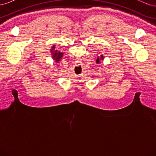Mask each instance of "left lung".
Masks as SVG:
<instances>
[{"mask_svg": "<svg viewBox=\"0 0 156 156\" xmlns=\"http://www.w3.org/2000/svg\"><path fill=\"white\" fill-rule=\"evenodd\" d=\"M103 56L102 55H101V59H103ZM96 62H97L98 64L100 63V58H97V60H96Z\"/></svg>", "mask_w": 156, "mask_h": 156, "instance_id": "obj_1", "label": "left lung"}]
</instances>
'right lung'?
<instances>
[{"label":"right lung","instance_id":"right-lung-1","mask_svg":"<svg viewBox=\"0 0 156 156\" xmlns=\"http://www.w3.org/2000/svg\"><path fill=\"white\" fill-rule=\"evenodd\" d=\"M53 48H55L54 47H53ZM52 49L54 50V49ZM51 52H53V57L54 60H56V62H59L60 59H61V58L62 57L63 53H60V52L57 53V51H56L55 52H54V51H51Z\"/></svg>","mask_w":156,"mask_h":156}]
</instances>
